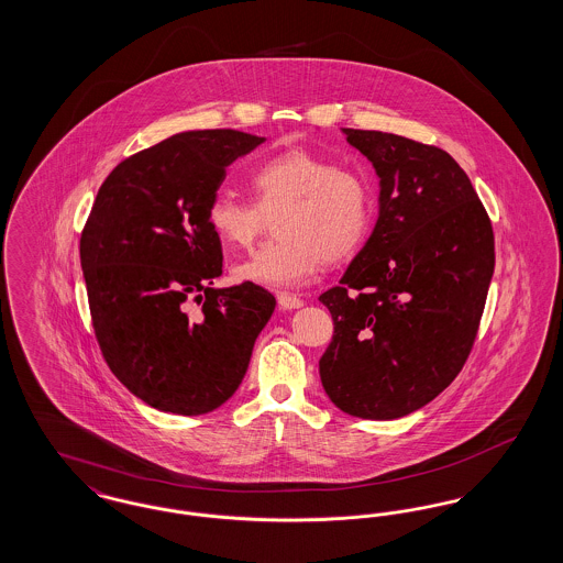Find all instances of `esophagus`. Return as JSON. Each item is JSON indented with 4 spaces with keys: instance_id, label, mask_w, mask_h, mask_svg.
Masks as SVG:
<instances>
[{
    "instance_id": "obj_1",
    "label": "esophagus",
    "mask_w": 563,
    "mask_h": 563,
    "mask_svg": "<svg viewBox=\"0 0 563 563\" xmlns=\"http://www.w3.org/2000/svg\"><path fill=\"white\" fill-rule=\"evenodd\" d=\"M276 299H278V306H280L283 310H297V308L303 306V299H299L297 295L278 294L276 295Z\"/></svg>"
}]
</instances>
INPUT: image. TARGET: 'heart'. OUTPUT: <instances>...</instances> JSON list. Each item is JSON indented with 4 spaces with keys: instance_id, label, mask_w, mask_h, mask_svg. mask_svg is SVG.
Returning a JSON list of instances; mask_svg holds the SVG:
<instances>
[{
    "instance_id": "b5f03b06",
    "label": "heart",
    "mask_w": 563,
    "mask_h": 563,
    "mask_svg": "<svg viewBox=\"0 0 563 563\" xmlns=\"http://www.w3.org/2000/svg\"><path fill=\"white\" fill-rule=\"evenodd\" d=\"M249 184L255 202L217 191L207 221L228 246L246 249L276 217V236L234 266V278L268 289L306 283L324 264L352 257L374 223L372 188L358 173L308 150H289L257 164Z\"/></svg>"
}]
</instances>
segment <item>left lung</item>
Returning a JSON list of instances; mask_svg holds the SVG:
<instances>
[{"instance_id": "left-lung-1", "label": "left lung", "mask_w": 563, "mask_h": 563, "mask_svg": "<svg viewBox=\"0 0 563 563\" xmlns=\"http://www.w3.org/2000/svg\"><path fill=\"white\" fill-rule=\"evenodd\" d=\"M342 133L374 164L379 213L340 285L319 297L333 319L319 372L344 413L395 420L464 367L494 274V232L448 152L399 134Z\"/></svg>"}]
</instances>
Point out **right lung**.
<instances>
[{
  "instance_id": "obj_1",
  "label": "right lung",
  "mask_w": 563,
  "mask_h": 563,
  "mask_svg": "<svg viewBox=\"0 0 563 563\" xmlns=\"http://www.w3.org/2000/svg\"><path fill=\"white\" fill-rule=\"evenodd\" d=\"M266 139L189 131L120 162L80 239L92 327L113 375L154 409L200 416L241 386L276 299L217 289L221 242L207 221L225 168ZM191 302L200 311L188 312Z\"/></svg>"
}]
</instances>
